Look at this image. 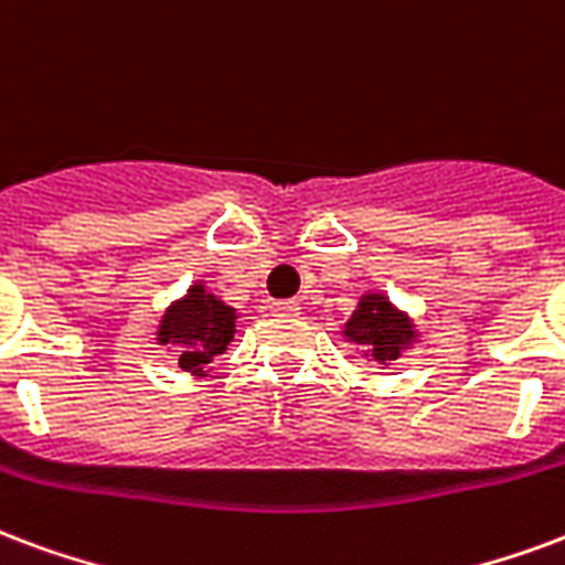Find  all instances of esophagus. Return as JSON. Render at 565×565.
I'll list each match as a JSON object with an SVG mask.
<instances>
[{
  "mask_svg": "<svg viewBox=\"0 0 565 565\" xmlns=\"http://www.w3.org/2000/svg\"><path fill=\"white\" fill-rule=\"evenodd\" d=\"M271 311H275L278 317H299L302 315V305L296 302V299H287V302L271 305Z\"/></svg>",
  "mask_w": 565,
  "mask_h": 565,
  "instance_id": "34e87169",
  "label": "esophagus"
}]
</instances>
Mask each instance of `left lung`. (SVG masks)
I'll return each instance as SVG.
<instances>
[{"label":"left lung","instance_id":"8db88e82","mask_svg":"<svg viewBox=\"0 0 565 565\" xmlns=\"http://www.w3.org/2000/svg\"><path fill=\"white\" fill-rule=\"evenodd\" d=\"M419 326L404 308L388 299L383 290H365L359 296L356 311L341 323V341L362 350L367 362L392 365L419 344Z\"/></svg>","mask_w":565,"mask_h":565}]
</instances>
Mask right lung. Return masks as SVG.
Wrapping results in <instances>:
<instances>
[{
	"label": "right lung",
	"instance_id": "add662e5",
	"mask_svg": "<svg viewBox=\"0 0 565 565\" xmlns=\"http://www.w3.org/2000/svg\"><path fill=\"white\" fill-rule=\"evenodd\" d=\"M236 320L239 311L198 278L161 311L152 341L158 347H173L182 371H191L194 377H209L212 359L221 356L236 335Z\"/></svg>",
	"mask_w": 565,
	"mask_h": 565
}]
</instances>
